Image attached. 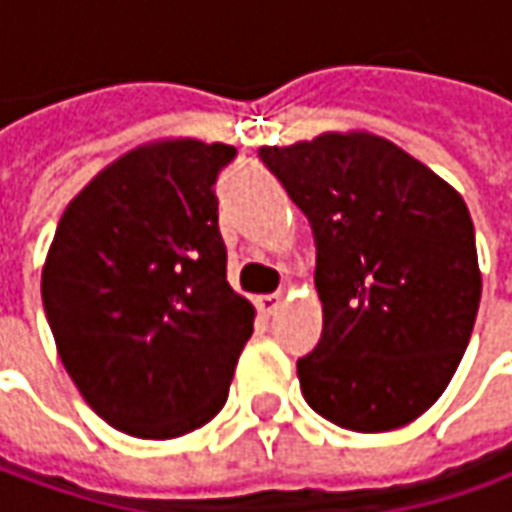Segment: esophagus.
Returning a JSON list of instances; mask_svg holds the SVG:
<instances>
[{"instance_id": "1", "label": "esophagus", "mask_w": 512, "mask_h": 512, "mask_svg": "<svg viewBox=\"0 0 512 512\" xmlns=\"http://www.w3.org/2000/svg\"><path fill=\"white\" fill-rule=\"evenodd\" d=\"M280 303H283L280 294H260V297H255V306L260 314H274V311L280 309Z\"/></svg>"}]
</instances>
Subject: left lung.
<instances>
[{"mask_svg":"<svg viewBox=\"0 0 512 512\" xmlns=\"http://www.w3.org/2000/svg\"><path fill=\"white\" fill-rule=\"evenodd\" d=\"M257 155L309 218L317 246L323 334L297 360L303 397L345 431L414 422L456 374L482 297L462 195L368 133Z\"/></svg>","mask_w":512,"mask_h":512,"instance_id":"8db88e82","label":"left lung"}]
</instances>
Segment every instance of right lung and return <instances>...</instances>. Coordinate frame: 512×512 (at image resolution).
<instances>
[{"label":"right lung","mask_w":512,"mask_h":512,"mask_svg":"<svg viewBox=\"0 0 512 512\" xmlns=\"http://www.w3.org/2000/svg\"><path fill=\"white\" fill-rule=\"evenodd\" d=\"M229 144L138 147L64 209L42 272L56 348L113 428L175 439L229 397L255 309L226 280L215 181Z\"/></svg>","instance_id":"1"}]
</instances>
